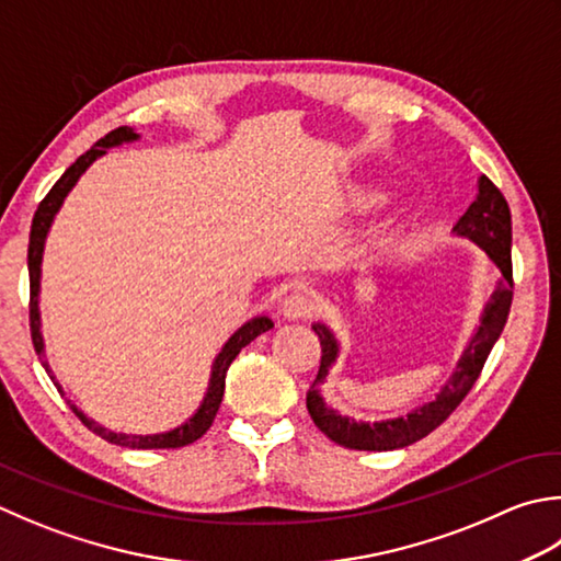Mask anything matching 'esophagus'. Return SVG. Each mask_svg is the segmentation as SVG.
<instances>
[{
    "label": "esophagus",
    "instance_id": "obj_1",
    "mask_svg": "<svg viewBox=\"0 0 561 561\" xmlns=\"http://www.w3.org/2000/svg\"><path fill=\"white\" fill-rule=\"evenodd\" d=\"M279 311L284 318H289V321H299V318H306L313 313V301L301 291H289L282 299Z\"/></svg>",
    "mask_w": 561,
    "mask_h": 561
}]
</instances>
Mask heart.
<instances>
[{"label":"heart","mask_w":561,"mask_h":561,"mask_svg":"<svg viewBox=\"0 0 561 561\" xmlns=\"http://www.w3.org/2000/svg\"><path fill=\"white\" fill-rule=\"evenodd\" d=\"M383 190L381 186H355V190H350L343 199V208L345 211H367V208L377 206L383 202Z\"/></svg>","instance_id":"1"}]
</instances>
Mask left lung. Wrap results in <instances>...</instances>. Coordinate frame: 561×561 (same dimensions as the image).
Returning <instances> with one entry per match:
<instances>
[{
  "mask_svg": "<svg viewBox=\"0 0 561 561\" xmlns=\"http://www.w3.org/2000/svg\"><path fill=\"white\" fill-rule=\"evenodd\" d=\"M453 233L457 238H467L486 252L489 260L499 267L501 277L496 287L491 291L484 311L479 316V325L471 333L462 357L457 359L453 375L443 383L435 399L415 405L413 411L397 415V419L383 421H355L353 415H343L328 405L321 387L331 375L333 365L340 355V343L335 333L325 323H313L318 340H321V367L313 387L306 391V409H309L313 423L331 437L333 443L347 449H367V453H387V449H401L421 437L433 433L449 413H453L462 399L474 387V381L481 375V367L496 345V340L503 333L506 318L513 301V270H511V208L503 199V194L496 190L489 178L477 180V199L469 204L465 216L455 224Z\"/></svg>",
  "mask_w": 561,
  "mask_h": 561,
  "instance_id": "obj_1",
  "label": "left lung"
}]
</instances>
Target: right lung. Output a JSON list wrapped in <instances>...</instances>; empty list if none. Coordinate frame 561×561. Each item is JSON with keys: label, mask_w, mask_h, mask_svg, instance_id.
Instances as JSON below:
<instances>
[{"label": "right lung", "mask_w": 561, "mask_h": 561, "mask_svg": "<svg viewBox=\"0 0 561 561\" xmlns=\"http://www.w3.org/2000/svg\"><path fill=\"white\" fill-rule=\"evenodd\" d=\"M140 136L136 134L130 126H121L112 134H106L104 138H99L94 146L84 152V156L77 158L68 170H65L62 178L53 184V190L48 192L46 199L41 202L36 216H33V224H31V238H28V277H31V337H33V347H36L38 359L43 362V367L50 375L53 383L58 387V391H62L60 381L53 377L50 365L46 359V343H43V331H41V274H43V250H46V240L50 233V226L55 221V216L62 208L65 199H68V194L72 192V186L80 182L82 174L90 170V164L94 160H99L102 156H106V150L124 146V142H136ZM270 328H274L272 318L270 316H255L245 321L243 325L238 328V331L226 340V345L221 347V353L214 357V365H211V377H208V387L204 399L199 403V409H196L190 419L184 423H180L178 427H172V431H164V433H150V435H134V433H116L112 427H104L102 423L92 421L90 415H87L82 409H77L75 403H70V409L75 411L77 419H80L87 427H90L92 433H96L102 440L112 443V445H121V447H128V449H174V447H184V445H192L194 440H199V437L211 427L216 413H218V405H221L224 399V389H226V375H228V367L230 362L238 357L240 350L245 345H250L252 340L257 335L267 333Z\"/></svg>", "instance_id": "add662e5"}]
</instances>
